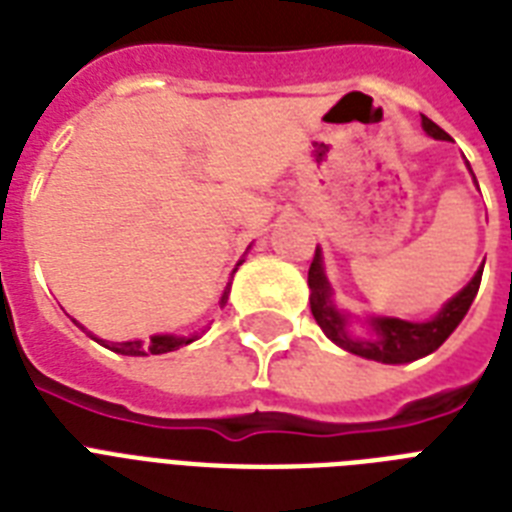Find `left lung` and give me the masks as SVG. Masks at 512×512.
<instances>
[{
    "label": "left lung",
    "instance_id": "obj_1",
    "mask_svg": "<svg viewBox=\"0 0 512 512\" xmlns=\"http://www.w3.org/2000/svg\"><path fill=\"white\" fill-rule=\"evenodd\" d=\"M422 127L430 138L449 140L436 122H430L428 116H422ZM481 271L468 281V287L457 292L449 303L438 311L436 319L430 321H404V319H369L372 324V337H353L348 332V319L332 305V287H329L327 276H324V265H321V249H316L311 271H308V287H311V313L316 324L324 329L329 340L345 348L348 353H356L361 358H372L380 364H409L417 358L428 356L436 348L444 345V340L452 335L454 329L460 327L465 319L470 303L476 300L478 287H481Z\"/></svg>",
    "mask_w": 512,
    "mask_h": 512
}]
</instances>
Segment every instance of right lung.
<instances>
[{"mask_svg": "<svg viewBox=\"0 0 512 512\" xmlns=\"http://www.w3.org/2000/svg\"><path fill=\"white\" fill-rule=\"evenodd\" d=\"M228 292H231V284L225 287L223 297H220V305H225L228 300ZM98 340V337H95ZM103 342L108 350H114V353H122V356H159V353H170V350H177L180 345H188L193 342V337H175V335H154L148 342L132 340V342Z\"/></svg>", "mask_w": 512, "mask_h": 512, "instance_id": "obj_1", "label": "right lung"}]
</instances>
